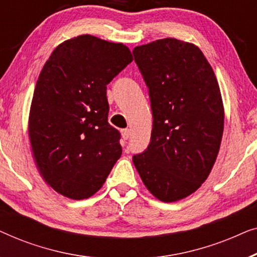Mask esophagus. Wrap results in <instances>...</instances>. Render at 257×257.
I'll return each instance as SVG.
<instances>
[{"instance_id":"1","label":"esophagus","mask_w":257,"mask_h":257,"mask_svg":"<svg viewBox=\"0 0 257 257\" xmlns=\"http://www.w3.org/2000/svg\"><path fill=\"white\" fill-rule=\"evenodd\" d=\"M121 137L124 140H127L130 138V130L128 128L121 130Z\"/></svg>"}]
</instances>
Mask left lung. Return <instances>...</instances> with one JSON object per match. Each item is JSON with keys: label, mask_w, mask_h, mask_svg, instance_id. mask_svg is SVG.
Returning <instances> with one entry per match:
<instances>
[{"label": "left lung", "mask_w": 257, "mask_h": 257, "mask_svg": "<svg viewBox=\"0 0 257 257\" xmlns=\"http://www.w3.org/2000/svg\"><path fill=\"white\" fill-rule=\"evenodd\" d=\"M149 89L153 125L149 146L133 164L164 202L184 199L208 178L223 132L216 77L194 44L164 38L133 49Z\"/></svg>", "instance_id": "1"}]
</instances>
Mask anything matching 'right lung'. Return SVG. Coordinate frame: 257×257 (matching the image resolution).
<instances>
[{
	"label": "right lung",
	"instance_id": "right-lung-1",
	"mask_svg": "<svg viewBox=\"0 0 257 257\" xmlns=\"http://www.w3.org/2000/svg\"><path fill=\"white\" fill-rule=\"evenodd\" d=\"M132 61L124 44L82 35L59 44L42 69L29 138L42 177L59 194L93 195L120 158V132L107 121L106 85Z\"/></svg>",
	"mask_w": 257,
	"mask_h": 257
}]
</instances>
